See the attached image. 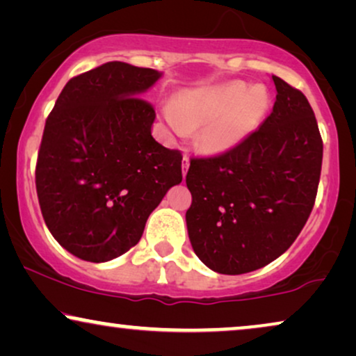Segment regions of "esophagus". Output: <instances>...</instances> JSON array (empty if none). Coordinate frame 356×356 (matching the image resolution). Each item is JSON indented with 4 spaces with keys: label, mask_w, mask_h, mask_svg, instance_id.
I'll use <instances>...</instances> for the list:
<instances>
[{
    "label": "esophagus",
    "mask_w": 356,
    "mask_h": 356,
    "mask_svg": "<svg viewBox=\"0 0 356 356\" xmlns=\"http://www.w3.org/2000/svg\"><path fill=\"white\" fill-rule=\"evenodd\" d=\"M181 167H183V175H184V177H186L188 168H189V157H188V155H184V157H183V165H181Z\"/></svg>",
    "instance_id": "esophagus-1"
}]
</instances>
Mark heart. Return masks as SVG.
I'll return each mask as SVG.
<instances>
[{
	"instance_id": "b5f03b06",
	"label": "heart",
	"mask_w": 356,
	"mask_h": 356,
	"mask_svg": "<svg viewBox=\"0 0 356 356\" xmlns=\"http://www.w3.org/2000/svg\"><path fill=\"white\" fill-rule=\"evenodd\" d=\"M266 87L230 81L179 92L173 102L160 106V116L170 134L186 138L197 129V147L223 154L245 143L270 110Z\"/></svg>"
}]
</instances>
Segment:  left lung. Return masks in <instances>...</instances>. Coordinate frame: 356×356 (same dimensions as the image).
I'll use <instances>...</instances> for the list:
<instances>
[{
    "label": "left lung",
    "mask_w": 356,
    "mask_h": 356,
    "mask_svg": "<svg viewBox=\"0 0 356 356\" xmlns=\"http://www.w3.org/2000/svg\"><path fill=\"white\" fill-rule=\"evenodd\" d=\"M272 113L228 152L191 159L188 235L196 256L218 274L261 269L289 250L313 211L323 139L309 102L272 76Z\"/></svg>",
    "instance_id": "obj_1"
}]
</instances>
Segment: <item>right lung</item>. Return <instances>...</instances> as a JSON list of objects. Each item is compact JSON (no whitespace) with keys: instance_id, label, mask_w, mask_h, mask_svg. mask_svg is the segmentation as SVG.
Returning a JSON list of instances; mask_svg holds the SVG:
<instances>
[{"instance_id":"add662e5","label":"right lung","mask_w":356,"mask_h":356,"mask_svg":"<svg viewBox=\"0 0 356 356\" xmlns=\"http://www.w3.org/2000/svg\"><path fill=\"white\" fill-rule=\"evenodd\" d=\"M162 76L110 61L67 81L43 129L35 167L48 230L76 257L106 262L129 251L165 194L183 179V155L152 138L140 99Z\"/></svg>"}]
</instances>
